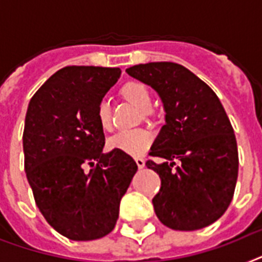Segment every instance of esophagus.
Segmentation results:
<instances>
[{"instance_id":"obj_1","label":"esophagus","mask_w":262,"mask_h":262,"mask_svg":"<svg viewBox=\"0 0 262 262\" xmlns=\"http://www.w3.org/2000/svg\"><path fill=\"white\" fill-rule=\"evenodd\" d=\"M135 162H136V165H138V167H139V168H143L144 167V159H143V158L136 157L135 158Z\"/></svg>"}]
</instances>
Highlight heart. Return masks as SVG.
<instances>
[{"instance_id": "heart-1", "label": "heart", "mask_w": 262, "mask_h": 262, "mask_svg": "<svg viewBox=\"0 0 262 262\" xmlns=\"http://www.w3.org/2000/svg\"><path fill=\"white\" fill-rule=\"evenodd\" d=\"M123 97L131 101L134 105L142 110L144 116H151V103L152 97L151 92L146 84L140 81H128L122 87ZM96 122L101 129L110 131L112 128V116H111V105L107 99H101L96 105ZM152 143V134L144 128H133L123 129L118 134L112 135L108 139V147L112 150L123 151L129 155H142L148 150V147Z\"/></svg>"}]
</instances>
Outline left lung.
Masks as SVG:
<instances>
[{
	"mask_svg": "<svg viewBox=\"0 0 262 262\" xmlns=\"http://www.w3.org/2000/svg\"><path fill=\"white\" fill-rule=\"evenodd\" d=\"M161 96L166 124L146 162L161 178L152 198L159 221L174 230H196L226 211L238 177L234 131L218 96L205 81L181 64H139L126 69ZM179 161V165L174 163Z\"/></svg>",
	"mask_w": 262,
	"mask_h": 262,
	"instance_id": "8db88e82",
	"label": "left lung"
}]
</instances>
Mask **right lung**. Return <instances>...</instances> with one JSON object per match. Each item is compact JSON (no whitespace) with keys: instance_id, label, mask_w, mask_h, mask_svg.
<instances>
[{"instance_id":"right-lung-1","label":"right lung","mask_w":262,"mask_h":262,"mask_svg":"<svg viewBox=\"0 0 262 262\" xmlns=\"http://www.w3.org/2000/svg\"><path fill=\"white\" fill-rule=\"evenodd\" d=\"M122 71L72 66L45 81L28 105L24 166L36 205L52 228L73 241L112 232L138 166L128 154H103L97 103Z\"/></svg>"}]
</instances>
